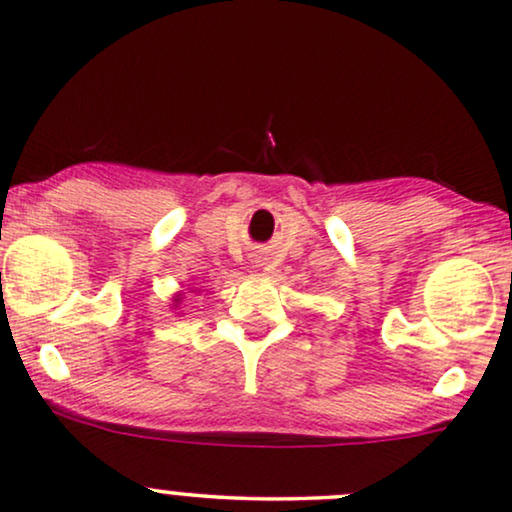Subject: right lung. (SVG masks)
I'll use <instances>...</instances> for the list:
<instances>
[{
    "mask_svg": "<svg viewBox=\"0 0 512 512\" xmlns=\"http://www.w3.org/2000/svg\"><path fill=\"white\" fill-rule=\"evenodd\" d=\"M177 302H179V300H177Z\"/></svg>",
    "mask_w": 512,
    "mask_h": 512,
    "instance_id": "right-lung-1",
    "label": "right lung"
}]
</instances>
